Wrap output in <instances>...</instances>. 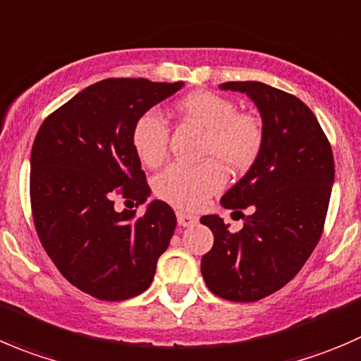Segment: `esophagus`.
Listing matches in <instances>:
<instances>
[{
	"label": "esophagus",
	"mask_w": 361,
	"mask_h": 361,
	"mask_svg": "<svg viewBox=\"0 0 361 361\" xmlns=\"http://www.w3.org/2000/svg\"><path fill=\"white\" fill-rule=\"evenodd\" d=\"M176 216H178V224H180L181 227H192L195 226L199 220L195 215H190V213H185V212H178Z\"/></svg>",
	"instance_id": "1"
}]
</instances>
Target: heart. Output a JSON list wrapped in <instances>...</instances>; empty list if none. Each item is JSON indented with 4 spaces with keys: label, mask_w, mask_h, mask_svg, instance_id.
I'll return each mask as SVG.
<instances>
[{
    "label": "heart",
    "mask_w": 361,
    "mask_h": 361,
    "mask_svg": "<svg viewBox=\"0 0 361 361\" xmlns=\"http://www.w3.org/2000/svg\"><path fill=\"white\" fill-rule=\"evenodd\" d=\"M178 113L185 121L206 132L202 155L213 157L233 173L248 169L262 148L261 121L238 113L233 100L212 92H194L180 100ZM169 128L155 111H146L132 128V146L146 167H159L167 157ZM218 162V163H219ZM216 160L199 166L173 164L153 181L162 201L181 209H199L208 197L224 187L226 174Z\"/></svg>",
    "instance_id": "1"
}]
</instances>
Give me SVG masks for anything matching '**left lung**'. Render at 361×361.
<instances>
[{"instance_id": "left-lung-1", "label": "left lung", "mask_w": 361, "mask_h": 361, "mask_svg": "<svg viewBox=\"0 0 361 361\" xmlns=\"http://www.w3.org/2000/svg\"><path fill=\"white\" fill-rule=\"evenodd\" d=\"M245 93L262 120V148L224 194L227 209H250L240 233L219 215L201 216L215 241L201 259L213 295L257 302L296 277L319 241L335 178L334 153L312 111L295 95L257 80L224 82Z\"/></svg>"}]
</instances>
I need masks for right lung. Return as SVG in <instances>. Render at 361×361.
I'll list each match as a JSON object with an SVG mask.
<instances>
[{"label":"right lung","instance_id":"1","mask_svg":"<svg viewBox=\"0 0 361 361\" xmlns=\"http://www.w3.org/2000/svg\"><path fill=\"white\" fill-rule=\"evenodd\" d=\"M185 82L104 79L49 114L31 148L35 227L59 274L80 291L120 302L149 288L176 215L164 201L145 215L125 204L149 197L132 146L135 120Z\"/></svg>","mask_w":361,"mask_h":361}]
</instances>
